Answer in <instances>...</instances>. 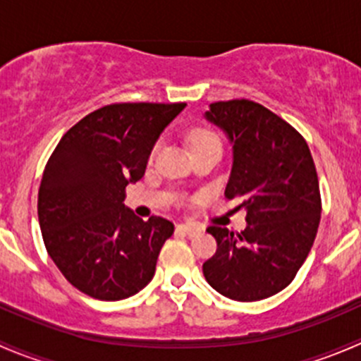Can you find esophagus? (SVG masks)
I'll return each instance as SVG.
<instances>
[{"instance_id": "1", "label": "esophagus", "mask_w": 361, "mask_h": 361, "mask_svg": "<svg viewBox=\"0 0 361 361\" xmlns=\"http://www.w3.org/2000/svg\"><path fill=\"white\" fill-rule=\"evenodd\" d=\"M176 231L180 232V234L183 235H188V238H195V235H199L202 232L201 227H197V225H190V224H181L178 225Z\"/></svg>"}]
</instances>
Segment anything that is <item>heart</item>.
<instances>
[{"instance_id": "b5f03b06", "label": "heart", "mask_w": 361, "mask_h": 361, "mask_svg": "<svg viewBox=\"0 0 361 361\" xmlns=\"http://www.w3.org/2000/svg\"><path fill=\"white\" fill-rule=\"evenodd\" d=\"M190 143H192V148L202 147V145H220V137H218L213 130L199 127V129L192 130Z\"/></svg>"}]
</instances>
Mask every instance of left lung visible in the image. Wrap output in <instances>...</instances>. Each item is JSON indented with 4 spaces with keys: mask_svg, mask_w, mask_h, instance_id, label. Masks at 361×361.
<instances>
[{
    "mask_svg": "<svg viewBox=\"0 0 361 361\" xmlns=\"http://www.w3.org/2000/svg\"><path fill=\"white\" fill-rule=\"evenodd\" d=\"M204 116L231 141L225 197L241 201L248 221L241 234L207 228L218 248L204 262V278L232 300L272 297L293 281L318 232L322 197L314 160L288 122L253 101L213 103Z\"/></svg>",
    "mask_w": 361,
    "mask_h": 361,
    "instance_id": "8db88e82",
    "label": "left lung"
}]
</instances>
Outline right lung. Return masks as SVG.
<instances>
[{
    "label": "right lung",
    "mask_w": 361,
    "mask_h": 361,
    "mask_svg": "<svg viewBox=\"0 0 361 361\" xmlns=\"http://www.w3.org/2000/svg\"><path fill=\"white\" fill-rule=\"evenodd\" d=\"M185 103H118L83 116L50 155L38 192V220L50 258L75 288L122 300L155 274L174 225L143 221L123 204L141 180L162 130Z\"/></svg>",
    "instance_id": "obj_1"
}]
</instances>
